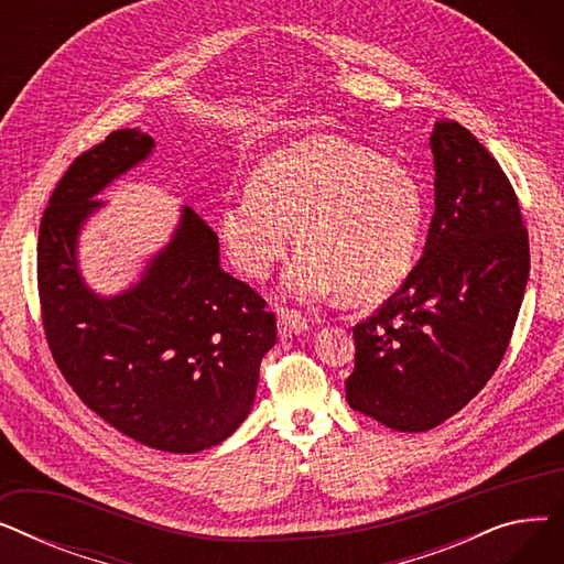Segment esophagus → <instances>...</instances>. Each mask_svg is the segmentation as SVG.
<instances>
[{"mask_svg": "<svg viewBox=\"0 0 564 564\" xmlns=\"http://www.w3.org/2000/svg\"><path fill=\"white\" fill-rule=\"evenodd\" d=\"M304 332H308V319L302 313H297V311H283L279 315V334L283 338H288L292 334H304Z\"/></svg>", "mask_w": 564, "mask_h": 564, "instance_id": "esophagus-1", "label": "esophagus"}]
</instances>
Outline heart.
<instances>
[{
    "mask_svg": "<svg viewBox=\"0 0 564 564\" xmlns=\"http://www.w3.org/2000/svg\"><path fill=\"white\" fill-rule=\"evenodd\" d=\"M423 226L416 175L332 134L279 148L221 210L226 249L251 279L272 272L300 228L283 285L304 302L336 292L349 304L387 300L411 272Z\"/></svg>",
    "mask_w": 564,
    "mask_h": 564,
    "instance_id": "obj_1",
    "label": "heart"
}]
</instances>
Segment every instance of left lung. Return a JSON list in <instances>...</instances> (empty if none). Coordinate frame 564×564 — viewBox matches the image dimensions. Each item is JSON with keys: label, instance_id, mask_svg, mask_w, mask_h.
Masks as SVG:
<instances>
[{"label": "left lung", "instance_id": "left-lung-1", "mask_svg": "<svg viewBox=\"0 0 564 564\" xmlns=\"http://www.w3.org/2000/svg\"><path fill=\"white\" fill-rule=\"evenodd\" d=\"M434 215L423 258L354 327L351 409L398 432H427L476 398L506 354L530 272L517 194L487 148L436 121Z\"/></svg>", "mask_w": 564, "mask_h": 564}]
</instances>
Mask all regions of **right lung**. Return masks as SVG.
Returning a JSON list of instances; mask_svg holds the SVG:
<instances>
[{
  "instance_id": "add662e5",
  "label": "right lung",
  "mask_w": 564,
  "mask_h": 564,
  "mask_svg": "<svg viewBox=\"0 0 564 564\" xmlns=\"http://www.w3.org/2000/svg\"><path fill=\"white\" fill-rule=\"evenodd\" d=\"M155 139L116 130L82 153L50 196L39 230V294L52 357L100 419L148 448L192 455L249 416L276 317L219 264V240L183 207L141 279L100 297L79 274L77 242L96 198L153 153Z\"/></svg>"
}]
</instances>
